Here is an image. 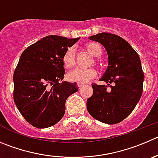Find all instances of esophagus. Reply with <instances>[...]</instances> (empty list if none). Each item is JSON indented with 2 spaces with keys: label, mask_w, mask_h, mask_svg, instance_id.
Instances as JSON below:
<instances>
[{
  "label": "esophagus",
  "mask_w": 158,
  "mask_h": 158,
  "mask_svg": "<svg viewBox=\"0 0 158 158\" xmlns=\"http://www.w3.org/2000/svg\"><path fill=\"white\" fill-rule=\"evenodd\" d=\"M77 85H78V87H79V88H80V89H81V88H83L84 86H85V85H83V84H77Z\"/></svg>",
  "instance_id": "34e87169"
}]
</instances>
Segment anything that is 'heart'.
Returning a JSON list of instances; mask_svg holds the SVG:
<instances>
[{
	"instance_id": "heart-1",
	"label": "heart",
	"mask_w": 158,
	"mask_h": 158,
	"mask_svg": "<svg viewBox=\"0 0 158 158\" xmlns=\"http://www.w3.org/2000/svg\"><path fill=\"white\" fill-rule=\"evenodd\" d=\"M86 49L94 57H99L102 53V47L101 46L100 44L94 43V42L88 43L86 45ZM63 63L67 68H71L74 66V52L72 47L67 49L65 52L63 56ZM96 74H97V72L94 68H76L70 71L67 77L69 80L71 81L77 82V83H86L93 79L96 76Z\"/></svg>"
}]
</instances>
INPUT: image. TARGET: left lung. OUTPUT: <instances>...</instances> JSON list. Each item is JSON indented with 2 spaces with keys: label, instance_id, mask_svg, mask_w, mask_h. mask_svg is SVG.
<instances>
[{
  "label": "left lung",
  "instance_id": "obj_1",
  "mask_svg": "<svg viewBox=\"0 0 158 158\" xmlns=\"http://www.w3.org/2000/svg\"><path fill=\"white\" fill-rule=\"evenodd\" d=\"M88 39L104 46L109 64L100 78L107 85L92 84L93 94L87 101V109L95 119L116 124L133 112L142 95L143 72L140 59L131 45L117 35L102 32Z\"/></svg>",
  "mask_w": 158,
  "mask_h": 158
}]
</instances>
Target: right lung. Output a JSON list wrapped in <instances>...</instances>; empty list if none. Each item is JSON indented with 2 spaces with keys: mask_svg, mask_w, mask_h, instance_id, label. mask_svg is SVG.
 Segmentation results:
<instances>
[{
  "mask_svg": "<svg viewBox=\"0 0 158 158\" xmlns=\"http://www.w3.org/2000/svg\"><path fill=\"white\" fill-rule=\"evenodd\" d=\"M79 40L48 35L21 55L13 77L14 101L33 127L47 128L57 123L65 113L67 98L78 91L77 83L62 81L63 56Z\"/></svg>",
  "mask_w": 158,
  "mask_h": 158,
  "instance_id": "add662e5",
  "label": "right lung"
}]
</instances>
